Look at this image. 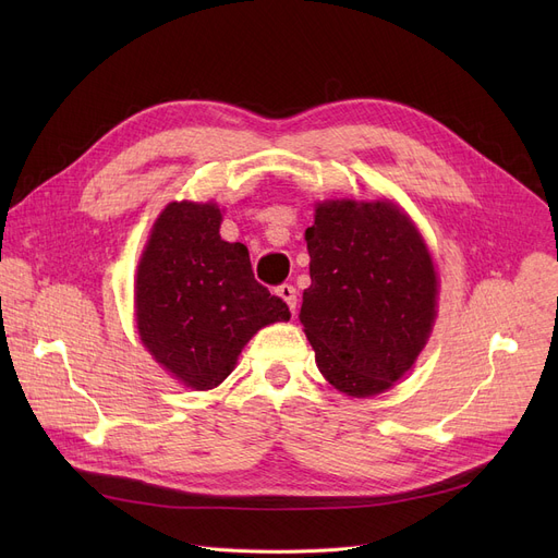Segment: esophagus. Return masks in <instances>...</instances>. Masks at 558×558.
<instances>
[{"mask_svg": "<svg viewBox=\"0 0 558 558\" xmlns=\"http://www.w3.org/2000/svg\"><path fill=\"white\" fill-rule=\"evenodd\" d=\"M278 296L289 305V310H291V312H296V303H299V299H296V287H294V284L282 282V284L278 287Z\"/></svg>", "mask_w": 558, "mask_h": 558, "instance_id": "obj_1", "label": "esophagus"}]
</instances>
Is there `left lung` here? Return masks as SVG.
Returning <instances> with one entry per match:
<instances>
[{
    "label": "left lung",
    "instance_id": "8db88e82",
    "mask_svg": "<svg viewBox=\"0 0 558 558\" xmlns=\"http://www.w3.org/2000/svg\"><path fill=\"white\" fill-rule=\"evenodd\" d=\"M312 284L301 324L328 383L383 393L412 368L436 307L432 257L389 201H328L305 230Z\"/></svg>",
    "mask_w": 558,
    "mask_h": 558
}]
</instances>
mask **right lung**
Segmentation results:
<instances>
[{"mask_svg":"<svg viewBox=\"0 0 558 558\" xmlns=\"http://www.w3.org/2000/svg\"><path fill=\"white\" fill-rule=\"evenodd\" d=\"M219 226L213 203H169L135 282L142 343L198 391L223 383L259 328L291 316L287 303L255 280L248 248L223 242Z\"/></svg>","mask_w":558,"mask_h":558,"instance_id":"obj_1","label":"right lung"}]
</instances>
